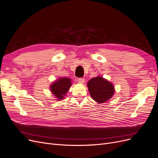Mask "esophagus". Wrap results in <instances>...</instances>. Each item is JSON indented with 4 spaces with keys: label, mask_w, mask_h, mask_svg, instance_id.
I'll use <instances>...</instances> for the list:
<instances>
[{
    "label": "esophagus",
    "mask_w": 158,
    "mask_h": 158,
    "mask_svg": "<svg viewBox=\"0 0 158 158\" xmlns=\"http://www.w3.org/2000/svg\"><path fill=\"white\" fill-rule=\"evenodd\" d=\"M78 82H79L80 84H84V83L85 82V78H78Z\"/></svg>",
    "instance_id": "34e87169"
}]
</instances>
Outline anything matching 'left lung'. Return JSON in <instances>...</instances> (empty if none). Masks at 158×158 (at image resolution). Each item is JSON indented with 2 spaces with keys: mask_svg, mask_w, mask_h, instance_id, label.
<instances>
[{
  "mask_svg": "<svg viewBox=\"0 0 158 158\" xmlns=\"http://www.w3.org/2000/svg\"><path fill=\"white\" fill-rule=\"evenodd\" d=\"M87 87L91 98L99 103L108 100L115 91L112 84L100 77L91 79L88 81Z\"/></svg>",
  "mask_w": 158,
  "mask_h": 158,
  "instance_id": "left-lung-1",
  "label": "left lung"
}]
</instances>
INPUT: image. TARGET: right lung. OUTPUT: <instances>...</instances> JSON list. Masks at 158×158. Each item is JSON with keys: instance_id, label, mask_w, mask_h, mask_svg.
<instances>
[{"instance_id": "right-lung-1", "label": "right lung", "mask_w": 158, "mask_h": 158, "mask_svg": "<svg viewBox=\"0 0 158 158\" xmlns=\"http://www.w3.org/2000/svg\"><path fill=\"white\" fill-rule=\"evenodd\" d=\"M72 83L71 79L68 78H60L50 86V91L57 98L62 100L70 88Z\"/></svg>"}]
</instances>
